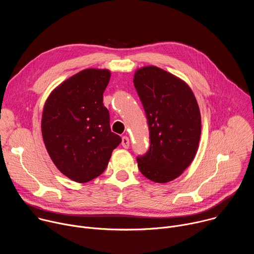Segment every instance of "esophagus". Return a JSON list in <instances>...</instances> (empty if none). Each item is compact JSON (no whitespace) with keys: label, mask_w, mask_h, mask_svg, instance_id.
Returning a JSON list of instances; mask_svg holds the SVG:
<instances>
[{"label":"esophagus","mask_w":254,"mask_h":254,"mask_svg":"<svg viewBox=\"0 0 254 254\" xmlns=\"http://www.w3.org/2000/svg\"><path fill=\"white\" fill-rule=\"evenodd\" d=\"M122 146L125 149H127L129 147V139H128L127 136H123V138H122Z\"/></svg>","instance_id":"esophagus-1"}]
</instances>
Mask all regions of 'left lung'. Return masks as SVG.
<instances>
[{
    "label": "left lung",
    "mask_w": 254,
    "mask_h": 254,
    "mask_svg": "<svg viewBox=\"0 0 254 254\" xmlns=\"http://www.w3.org/2000/svg\"><path fill=\"white\" fill-rule=\"evenodd\" d=\"M133 84L150 129V148L136 158L138 169L153 182H170L190 166L199 147L196 97L185 81L157 66L137 69Z\"/></svg>",
    "instance_id": "8db88e82"
}]
</instances>
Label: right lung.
I'll return each mask as SVG.
<instances>
[{
  "instance_id": "obj_1",
  "label": "right lung",
  "mask_w": 254,
  "mask_h": 254,
  "mask_svg": "<svg viewBox=\"0 0 254 254\" xmlns=\"http://www.w3.org/2000/svg\"><path fill=\"white\" fill-rule=\"evenodd\" d=\"M110 78L107 69H84L58 85L43 108L46 150L57 169L77 183L101 175L122 142L102 103Z\"/></svg>"
}]
</instances>
